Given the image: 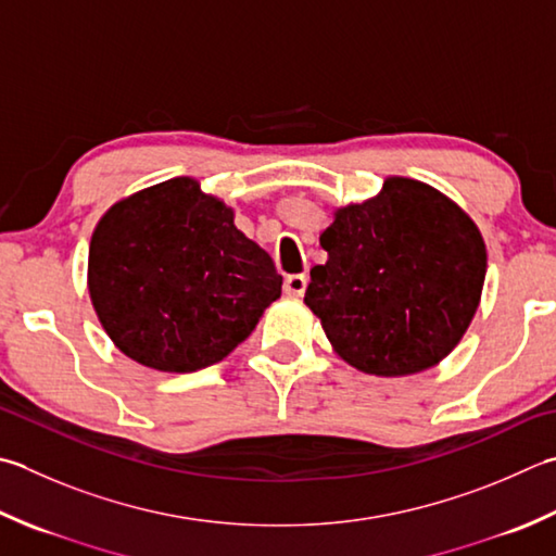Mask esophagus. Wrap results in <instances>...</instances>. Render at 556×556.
<instances>
[{
	"mask_svg": "<svg viewBox=\"0 0 556 556\" xmlns=\"http://www.w3.org/2000/svg\"><path fill=\"white\" fill-rule=\"evenodd\" d=\"M308 287V277L306 275H289L285 279V291L291 293V296H303V291Z\"/></svg>",
	"mask_w": 556,
	"mask_h": 556,
	"instance_id": "34e87169",
	"label": "esophagus"
}]
</instances>
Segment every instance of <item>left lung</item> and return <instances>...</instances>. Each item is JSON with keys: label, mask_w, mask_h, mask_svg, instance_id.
Returning a JSON list of instances; mask_svg holds the SVG:
<instances>
[{"label": "left lung", "mask_w": 556, "mask_h": 556, "mask_svg": "<svg viewBox=\"0 0 556 556\" xmlns=\"http://www.w3.org/2000/svg\"><path fill=\"white\" fill-rule=\"evenodd\" d=\"M328 263L311 269L306 306L344 362L374 376L439 364L480 303L486 250L448 198L409 178L334 214L320 236Z\"/></svg>", "instance_id": "1"}]
</instances>
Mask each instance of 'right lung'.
Masks as SVG:
<instances>
[{
  "mask_svg": "<svg viewBox=\"0 0 556 556\" xmlns=\"http://www.w3.org/2000/svg\"><path fill=\"white\" fill-rule=\"evenodd\" d=\"M89 291L119 352L156 371L190 374L255 330L281 296V275L224 202L192 178H173L103 216L91 238Z\"/></svg>",
  "mask_w": 556,
  "mask_h": 556,
  "instance_id": "1",
  "label": "right lung"
}]
</instances>
